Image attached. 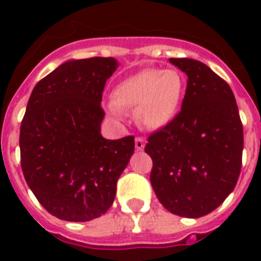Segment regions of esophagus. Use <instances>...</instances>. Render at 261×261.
Listing matches in <instances>:
<instances>
[{
    "label": "esophagus",
    "instance_id": "obj_1",
    "mask_svg": "<svg viewBox=\"0 0 261 261\" xmlns=\"http://www.w3.org/2000/svg\"><path fill=\"white\" fill-rule=\"evenodd\" d=\"M135 149L138 151H142L145 149V141L143 138H135Z\"/></svg>",
    "mask_w": 261,
    "mask_h": 261
}]
</instances>
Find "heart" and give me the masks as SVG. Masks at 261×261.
Returning a JSON list of instances; mask_svg holds the SVG:
<instances>
[{
    "mask_svg": "<svg viewBox=\"0 0 261 261\" xmlns=\"http://www.w3.org/2000/svg\"><path fill=\"white\" fill-rule=\"evenodd\" d=\"M186 81L174 69H143L127 77L112 90L110 112L119 118L120 111H134L137 122L147 130H160L176 118Z\"/></svg>",
    "mask_w": 261,
    "mask_h": 261,
    "instance_id": "b5f03b06",
    "label": "heart"
}]
</instances>
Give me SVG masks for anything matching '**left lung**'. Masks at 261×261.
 <instances>
[{"label": "left lung", "instance_id": "left-lung-1", "mask_svg": "<svg viewBox=\"0 0 261 261\" xmlns=\"http://www.w3.org/2000/svg\"><path fill=\"white\" fill-rule=\"evenodd\" d=\"M169 62L188 81L181 111L147 139L150 182L172 214L199 218L234 190L243 161V123L230 87L207 65L190 58Z\"/></svg>", "mask_w": 261, "mask_h": 261}]
</instances>
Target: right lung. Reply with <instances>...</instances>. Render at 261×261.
<instances>
[{
	"mask_svg": "<svg viewBox=\"0 0 261 261\" xmlns=\"http://www.w3.org/2000/svg\"><path fill=\"white\" fill-rule=\"evenodd\" d=\"M115 58L71 59L40 80L20 127L25 181L50 214L87 222L106 214L134 153V137L101 135V96Z\"/></svg>",
	"mask_w": 261,
	"mask_h": 261,
	"instance_id": "add662e5",
	"label": "right lung"
}]
</instances>
